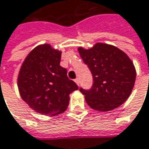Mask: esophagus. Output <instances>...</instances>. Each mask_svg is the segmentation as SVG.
Wrapping results in <instances>:
<instances>
[{
    "label": "esophagus",
    "instance_id": "esophagus-1",
    "mask_svg": "<svg viewBox=\"0 0 149 149\" xmlns=\"http://www.w3.org/2000/svg\"><path fill=\"white\" fill-rule=\"evenodd\" d=\"M75 83H76L77 85H79V84H80V83H79V79H78V78H76V79H75Z\"/></svg>",
    "mask_w": 149,
    "mask_h": 149
}]
</instances>
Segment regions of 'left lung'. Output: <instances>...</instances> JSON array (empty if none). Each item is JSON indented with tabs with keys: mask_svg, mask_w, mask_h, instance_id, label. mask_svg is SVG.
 <instances>
[{
	"mask_svg": "<svg viewBox=\"0 0 149 149\" xmlns=\"http://www.w3.org/2000/svg\"><path fill=\"white\" fill-rule=\"evenodd\" d=\"M77 50L93 76L91 88H80L87 104L101 112L121 106L130 95L136 76L128 55L115 46L102 42L88 49L79 47Z\"/></svg>",
	"mask_w": 149,
	"mask_h": 149,
	"instance_id": "1",
	"label": "left lung"
}]
</instances>
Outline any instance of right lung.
Listing matches in <instances>:
<instances>
[{
	"mask_svg": "<svg viewBox=\"0 0 149 149\" xmlns=\"http://www.w3.org/2000/svg\"><path fill=\"white\" fill-rule=\"evenodd\" d=\"M61 51L42 44L31 51L21 65L18 88L21 98L36 113L55 116L65 111L76 83L60 65Z\"/></svg>",
	"mask_w": 149,
	"mask_h": 149,
	"instance_id": "1",
	"label": "right lung"
}]
</instances>
